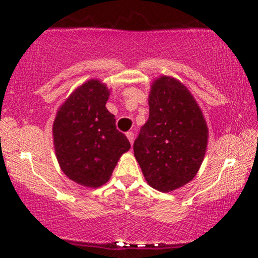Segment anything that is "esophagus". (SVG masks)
Instances as JSON below:
<instances>
[{
	"instance_id": "34e87169",
	"label": "esophagus",
	"mask_w": 258,
	"mask_h": 258,
	"mask_svg": "<svg viewBox=\"0 0 258 258\" xmlns=\"http://www.w3.org/2000/svg\"><path fill=\"white\" fill-rule=\"evenodd\" d=\"M126 136H127V138H128L130 143L133 144V141H135V135H133V132H127Z\"/></svg>"
}]
</instances>
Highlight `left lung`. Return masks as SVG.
Masks as SVG:
<instances>
[{"instance_id": "obj_1", "label": "left lung", "mask_w": 258, "mask_h": 258, "mask_svg": "<svg viewBox=\"0 0 258 258\" xmlns=\"http://www.w3.org/2000/svg\"><path fill=\"white\" fill-rule=\"evenodd\" d=\"M149 119L133 144L148 184L168 193L190 182L206 153V121L197 100L178 80L160 76L149 94Z\"/></svg>"}]
</instances>
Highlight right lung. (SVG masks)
I'll return each instance as SVG.
<instances>
[{
  "mask_svg": "<svg viewBox=\"0 0 258 258\" xmlns=\"http://www.w3.org/2000/svg\"><path fill=\"white\" fill-rule=\"evenodd\" d=\"M110 91L88 80L68 97L53 122V143L61 171L87 188L105 184L120 156L131 148L106 109Z\"/></svg>",
  "mask_w": 258,
  "mask_h": 258,
  "instance_id": "obj_1",
  "label": "right lung"
}]
</instances>
